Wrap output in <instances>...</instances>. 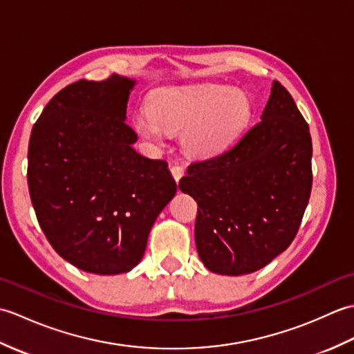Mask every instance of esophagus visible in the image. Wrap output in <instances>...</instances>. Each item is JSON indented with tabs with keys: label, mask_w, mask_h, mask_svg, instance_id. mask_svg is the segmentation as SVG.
Listing matches in <instances>:
<instances>
[{
	"label": "esophagus",
	"mask_w": 354,
	"mask_h": 354,
	"mask_svg": "<svg viewBox=\"0 0 354 354\" xmlns=\"http://www.w3.org/2000/svg\"><path fill=\"white\" fill-rule=\"evenodd\" d=\"M170 171H171L173 178H175L176 181H179V179H181L183 175H184V167L181 164H173L170 167Z\"/></svg>",
	"instance_id": "obj_1"
}]
</instances>
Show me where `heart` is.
<instances>
[{
	"instance_id": "1",
	"label": "heart",
	"mask_w": 354,
	"mask_h": 354,
	"mask_svg": "<svg viewBox=\"0 0 354 354\" xmlns=\"http://www.w3.org/2000/svg\"><path fill=\"white\" fill-rule=\"evenodd\" d=\"M149 114L135 117L141 137L161 141L162 129L181 131V145L194 156L222 152L242 132L252 115V103L242 89L225 85L160 88L149 95Z\"/></svg>"
}]
</instances>
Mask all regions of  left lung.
I'll return each instance as SVG.
<instances>
[{"label":"left lung","instance_id":"8db88e82","mask_svg":"<svg viewBox=\"0 0 354 354\" xmlns=\"http://www.w3.org/2000/svg\"><path fill=\"white\" fill-rule=\"evenodd\" d=\"M198 202V254L216 274L266 266L295 239L312 190L309 124L280 82L261 120L225 152L192 162L179 181Z\"/></svg>","mask_w":354,"mask_h":354}]
</instances>
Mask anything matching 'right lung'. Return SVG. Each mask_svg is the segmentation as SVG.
<instances>
[{
	"label": "right lung",
	"mask_w": 354,
	"mask_h": 354,
	"mask_svg": "<svg viewBox=\"0 0 354 354\" xmlns=\"http://www.w3.org/2000/svg\"><path fill=\"white\" fill-rule=\"evenodd\" d=\"M135 80L112 74L61 89L36 120L28 142L30 199L45 237L85 272L137 266L150 228L175 196L164 160L135 152L124 122Z\"/></svg>",
	"instance_id": "add662e5"
}]
</instances>
